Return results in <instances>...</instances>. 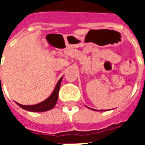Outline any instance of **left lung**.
<instances>
[{
    "label": "left lung",
    "mask_w": 145,
    "mask_h": 145,
    "mask_svg": "<svg viewBox=\"0 0 145 145\" xmlns=\"http://www.w3.org/2000/svg\"><path fill=\"white\" fill-rule=\"evenodd\" d=\"M89 109H90V108H89ZM92 110H95V109H92ZM99 111H103V110H99Z\"/></svg>",
    "instance_id": "obj_1"
}]
</instances>
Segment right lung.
<instances>
[{"label":"right lung","mask_w":145,"mask_h":145,"mask_svg":"<svg viewBox=\"0 0 145 145\" xmlns=\"http://www.w3.org/2000/svg\"><path fill=\"white\" fill-rule=\"evenodd\" d=\"M62 78H63V77H61L60 80L58 81L56 87L54 88V91L52 92V94L46 100L42 101L40 103L36 104V105H32V106H24V105L18 103H16L21 108L25 109L27 111H30V112H45V111L50 110V109H52L55 106V105L57 103V99H58L59 90H60V83H61Z\"/></svg>","instance_id":"add662e5"}]
</instances>
